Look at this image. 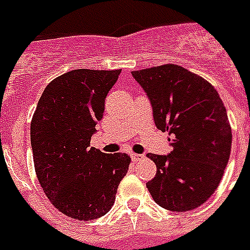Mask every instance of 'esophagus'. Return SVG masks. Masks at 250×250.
<instances>
[{
	"label": "esophagus",
	"instance_id": "1",
	"mask_svg": "<svg viewBox=\"0 0 250 250\" xmlns=\"http://www.w3.org/2000/svg\"><path fill=\"white\" fill-rule=\"evenodd\" d=\"M131 158H132L133 162H139V161H143L145 158L144 154H137V153H131Z\"/></svg>",
	"mask_w": 250,
	"mask_h": 250
}]
</instances>
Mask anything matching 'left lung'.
<instances>
[{"label":"left lung","mask_w":250,"mask_h":250,"mask_svg":"<svg viewBox=\"0 0 250 250\" xmlns=\"http://www.w3.org/2000/svg\"><path fill=\"white\" fill-rule=\"evenodd\" d=\"M148 94L157 128L171 135L168 156L148 153L157 174L146 183L160 206L189 211L211 197L229 164L232 132L214 86L178 64L132 71Z\"/></svg>","instance_id":"8db88e82"}]
</instances>
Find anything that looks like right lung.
<instances>
[{
    "instance_id": "add662e5",
    "label": "right lung",
    "mask_w": 250,
    "mask_h": 250,
    "mask_svg": "<svg viewBox=\"0 0 250 250\" xmlns=\"http://www.w3.org/2000/svg\"><path fill=\"white\" fill-rule=\"evenodd\" d=\"M119 74L88 68L66 72L46 85L33 113L31 146L37 179L54 208L72 219L105 215L128 171V154H106L89 146Z\"/></svg>"
}]
</instances>
